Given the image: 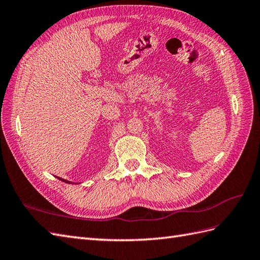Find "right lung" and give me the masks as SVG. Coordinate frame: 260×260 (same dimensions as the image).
Returning a JSON list of instances; mask_svg holds the SVG:
<instances>
[{
  "label": "right lung",
  "instance_id": "add662e5",
  "mask_svg": "<svg viewBox=\"0 0 260 260\" xmlns=\"http://www.w3.org/2000/svg\"><path fill=\"white\" fill-rule=\"evenodd\" d=\"M59 180H61V181H63V182H66V183H72V182H70V181H68V180H64V179H62V178H59V177H57Z\"/></svg>",
  "mask_w": 260,
  "mask_h": 260
}]
</instances>
